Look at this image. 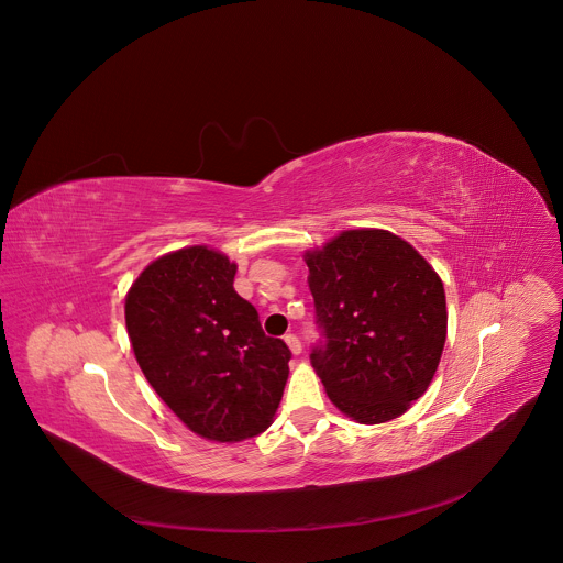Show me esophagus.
Segmentation results:
<instances>
[{
  "label": "esophagus",
  "mask_w": 563,
  "mask_h": 563,
  "mask_svg": "<svg viewBox=\"0 0 563 563\" xmlns=\"http://www.w3.org/2000/svg\"><path fill=\"white\" fill-rule=\"evenodd\" d=\"M285 342H287V346L291 349V353H294V355H298V353L302 351V342H300V338H298V335L287 333V335H285Z\"/></svg>",
  "instance_id": "1"
}]
</instances>
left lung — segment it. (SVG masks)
<instances>
[{
  "label": "left lung",
  "mask_w": 563,
  "mask_h": 563,
  "mask_svg": "<svg viewBox=\"0 0 563 563\" xmlns=\"http://www.w3.org/2000/svg\"><path fill=\"white\" fill-rule=\"evenodd\" d=\"M322 340L311 366L360 424L402 416L431 385L446 342L435 269L387 230H349L305 254Z\"/></svg>",
  "instance_id": "1"
}]
</instances>
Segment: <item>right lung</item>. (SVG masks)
<instances>
[{
  "label": "right lung",
  "instance_id": "right-lung-1",
  "mask_svg": "<svg viewBox=\"0 0 563 563\" xmlns=\"http://www.w3.org/2000/svg\"><path fill=\"white\" fill-rule=\"evenodd\" d=\"M234 276L225 254L195 245L150 263L125 298L143 376L187 429L214 442H241L272 424L291 360L234 291Z\"/></svg>",
  "mask_w": 563,
  "mask_h": 563
}]
</instances>
